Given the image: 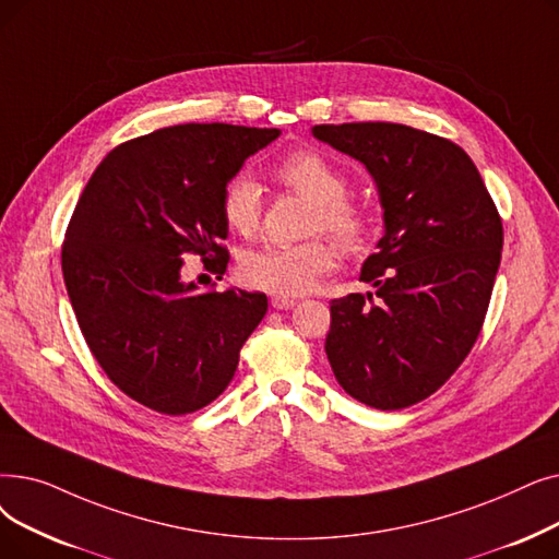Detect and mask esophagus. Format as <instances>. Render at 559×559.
<instances>
[{
  "label": "esophagus",
  "instance_id": "34e87169",
  "mask_svg": "<svg viewBox=\"0 0 559 559\" xmlns=\"http://www.w3.org/2000/svg\"><path fill=\"white\" fill-rule=\"evenodd\" d=\"M293 306H297V299L283 297V295H272V308H276V310H287V308H293Z\"/></svg>",
  "mask_w": 559,
  "mask_h": 559
}]
</instances>
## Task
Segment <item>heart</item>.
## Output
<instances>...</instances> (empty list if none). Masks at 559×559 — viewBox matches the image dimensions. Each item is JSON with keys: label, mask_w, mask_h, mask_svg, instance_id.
<instances>
[{"label": "heart", "mask_w": 559, "mask_h": 559, "mask_svg": "<svg viewBox=\"0 0 559 559\" xmlns=\"http://www.w3.org/2000/svg\"><path fill=\"white\" fill-rule=\"evenodd\" d=\"M276 178L293 191L308 197L314 207L310 214V233L326 230L347 251L366 247L370 219L366 210L349 201L347 178L318 151H297L276 166ZM224 224L251 237L262 219V189L249 174H237L222 193ZM337 264V249L331 239L314 237L304 245L260 247L247 251L237 262L239 281L283 297L304 295Z\"/></svg>", "instance_id": "obj_1"}]
</instances>
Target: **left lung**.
Segmentation results:
<instances>
[{"label":"left lung","mask_w":559,"mask_h":559,"mask_svg":"<svg viewBox=\"0 0 559 559\" xmlns=\"http://www.w3.org/2000/svg\"><path fill=\"white\" fill-rule=\"evenodd\" d=\"M377 182L385 233L362 262L377 297L331 301L326 356L354 400L381 411L427 400L471 354L502 253V219L456 143L400 123L314 126Z\"/></svg>","instance_id":"obj_1"}]
</instances>
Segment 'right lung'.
Returning a JSON list of instances; mask_svg holds the SVG:
<instances>
[{
	"label": "right lung",
	"instance_id": "right-lung-1",
	"mask_svg": "<svg viewBox=\"0 0 559 559\" xmlns=\"http://www.w3.org/2000/svg\"><path fill=\"white\" fill-rule=\"evenodd\" d=\"M276 128L187 123L130 139L100 162L66 230L61 270L105 374L164 416L193 414L235 377L266 312L262 293H201L187 255L224 274L222 193Z\"/></svg>",
	"mask_w": 559,
	"mask_h": 559
}]
</instances>
